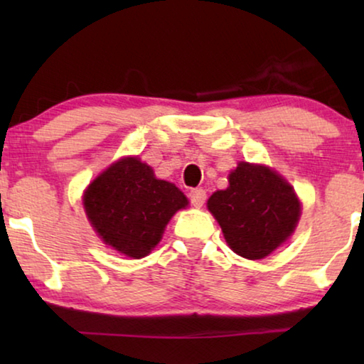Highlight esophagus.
<instances>
[{"mask_svg": "<svg viewBox=\"0 0 364 364\" xmlns=\"http://www.w3.org/2000/svg\"><path fill=\"white\" fill-rule=\"evenodd\" d=\"M188 198H191V203L193 207H202L203 203H205L207 192L203 191V188H192V191L188 192Z\"/></svg>", "mask_w": 364, "mask_h": 364, "instance_id": "obj_1", "label": "esophagus"}]
</instances>
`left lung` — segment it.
I'll use <instances>...</instances> for the list:
<instances>
[{"instance_id":"8db88e82","label":"left lung","mask_w":364,"mask_h":364,"mask_svg":"<svg viewBox=\"0 0 364 364\" xmlns=\"http://www.w3.org/2000/svg\"><path fill=\"white\" fill-rule=\"evenodd\" d=\"M228 183L208 198V210L237 255L260 260L295 230L300 200L290 183L265 166L240 162Z\"/></svg>"}]
</instances>
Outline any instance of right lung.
I'll return each mask as SVG.
<instances>
[{"mask_svg": "<svg viewBox=\"0 0 364 364\" xmlns=\"http://www.w3.org/2000/svg\"><path fill=\"white\" fill-rule=\"evenodd\" d=\"M187 198L159 181L147 164L126 157L102 172L84 193L89 222L107 245L132 258L151 253L164 228Z\"/></svg>", "mask_w": 364, "mask_h": 364, "instance_id": "right-lung-1", "label": "right lung"}]
</instances>
